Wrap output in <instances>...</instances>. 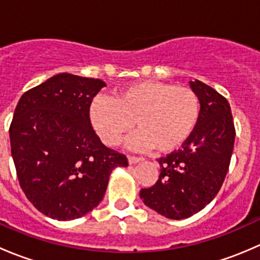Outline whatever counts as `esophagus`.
Returning <instances> with one entry per match:
<instances>
[{
  "label": "esophagus",
  "mask_w": 260,
  "mask_h": 260,
  "mask_svg": "<svg viewBox=\"0 0 260 260\" xmlns=\"http://www.w3.org/2000/svg\"><path fill=\"white\" fill-rule=\"evenodd\" d=\"M143 161L142 157H136V156H128V162H129V165H133V164H138V162Z\"/></svg>",
  "instance_id": "1"
}]
</instances>
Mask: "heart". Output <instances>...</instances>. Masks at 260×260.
Listing matches in <instances>:
<instances>
[{
    "label": "heart",
    "instance_id": "b5f03b06",
    "mask_svg": "<svg viewBox=\"0 0 260 260\" xmlns=\"http://www.w3.org/2000/svg\"><path fill=\"white\" fill-rule=\"evenodd\" d=\"M200 114V102L188 86L140 81L119 89L114 98H96L90 106L94 129L106 145H117L135 125L127 145L133 149L171 152L187 141Z\"/></svg>",
    "mask_w": 260,
    "mask_h": 260
}]
</instances>
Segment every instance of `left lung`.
Returning a JSON list of instances; mask_svg holds the SVG:
<instances>
[{
  "instance_id": "1",
  "label": "left lung",
  "mask_w": 260,
  "mask_h": 260,
  "mask_svg": "<svg viewBox=\"0 0 260 260\" xmlns=\"http://www.w3.org/2000/svg\"><path fill=\"white\" fill-rule=\"evenodd\" d=\"M200 102L195 129L179 151L158 158L156 185L140 192L145 205L169 219L203 210L216 196L228 174L235 128L226 98L200 80L190 81Z\"/></svg>"
}]
</instances>
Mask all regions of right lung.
<instances>
[{
	"label": "right lung",
	"mask_w": 260,
	"mask_h": 260,
	"mask_svg": "<svg viewBox=\"0 0 260 260\" xmlns=\"http://www.w3.org/2000/svg\"><path fill=\"white\" fill-rule=\"evenodd\" d=\"M106 83L69 73L54 75L18 101L10 125L11 154L21 188L51 219L74 220L99 205L124 154L93 129L91 101Z\"/></svg>",
	"instance_id": "add662e5"
}]
</instances>
